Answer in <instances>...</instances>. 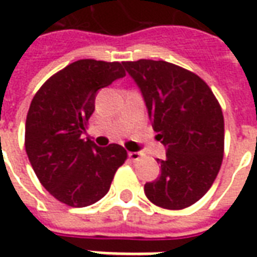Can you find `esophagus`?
Segmentation results:
<instances>
[{"mask_svg":"<svg viewBox=\"0 0 257 257\" xmlns=\"http://www.w3.org/2000/svg\"><path fill=\"white\" fill-rule=\"evenodd\" d=\"M128 158L132 159V161L137 162L140 161L141 158H144L143 152H128Z\"/></svg>","mask_w":257,"mask_h":257,"instance_id":"esophagus-1","label":"esophagus"}]
</instances>
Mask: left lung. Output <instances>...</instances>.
I'll list each match as a JSON object with an SVG mask.
<instances>
[{"label":"left lung","instance_id":"left-lung-1","mask_svg":"<svg viewBox=\"0 0 257 257\" xmlns=\"http://www.w3.org/2000/svg\"><path fill=\"white\" fill-rule=\"evenodd\" d=\"M137 83L152 127L167 148L161 176L144 187L154 205L180 210L206 194L224 154V117L210 87L190 70L152 59L123 62Z\"/></svg>","mask_w":257,"mask_h":257}]
</instances>
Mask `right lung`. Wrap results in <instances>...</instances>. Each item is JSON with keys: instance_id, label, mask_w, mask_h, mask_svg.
I'll return each instance as SVG.
<instances>
[{"instance_id": "add662e5", "label": "right lung", "mask_w": 257, "mask_h": 257, "mask_svg": "<svg viewBox=\"0 0 257 257\" xmlns=\"http://www.w3.org/2000/svg\"><path fill=\"white\" fill-rule=\"evenodd\" d=\"M120 62L80 59L40 87L27 112L25 147L36 176L58 201L84 207L106 195L127 159L121 145L84 141L96 91L124 77Z\"/></svg>"}]
</instances>
